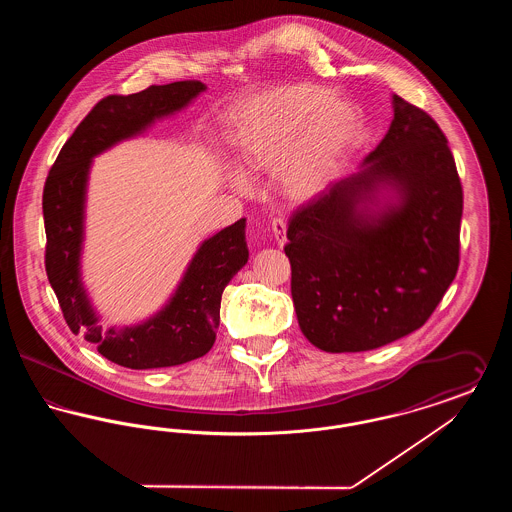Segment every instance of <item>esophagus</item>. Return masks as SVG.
Instances as JSON below:
<instances>
[{
  "label": "esophagus",
  "mask_w": 512,
  "mask_h": 512,
  "mask_svg": "<svg viewBox=\"0 0 512 512\" xmlns=\"http://www.w3.org/2000/svg\"><path fill=\"white\" fill-rule=\"evenodd\" d=\"M272 234H274V240H276V244L282 245L286 244L288 240H286V222L284 220L276 219L272 222Z\"/></svg>",
  "instance_id": "34e87169"
}]
</instances>
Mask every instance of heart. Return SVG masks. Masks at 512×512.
Returning a JSON list of instances; mask_svg holds the SVG:
<instances>
[{
  "label": "heart",
  "instance_id": "heart-1",
  "mask_svg": "<svg viewBox=\"0 0 512 512\" xmlns=\"http://www.w3.org/2000/svg\"><path fill=\"white\" fill-rule=\"evenodd\" d=\"M359 113L332 90L311 82L280 86L244 99L228 113L226 142L247 174H280V186L292 201H309L336 176L355 144ZM230 184L247 192L244 174Z\"/></svg>",
  "mask_w": 512,
  "mask_h": 512
}]
</instances>
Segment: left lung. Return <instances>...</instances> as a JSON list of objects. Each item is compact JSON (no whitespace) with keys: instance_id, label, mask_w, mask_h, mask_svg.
Returning <instances> with one entry per match:
<instances>
[{"instance_id":"obj_1","label":"left lung","mask_w":512,"mask_h":512,"mask_svg":"<svg viewBox=\"0 0 512 512\" xmlns=\"http://www.w3.org/2000/svg\"><path fill=\"white\" fill-rule=\"evenodd\" d=\"M393 121L361 171L297 209L284 247L303 336L370 351L418 330L459 268L463 188L438 122L393 94Z\"/></svg>"}]
</instances>
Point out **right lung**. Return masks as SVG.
Listing matches in <instances>:
<instances>
[{
  "instance_id": "right-lung-1",
  "label": "right lung",
  "mask_w": 512,
  "mask_h": 512,
  "mask_svg": "<svg viewBox=\"0 0 512 512\" xmlns=\"http://www.w3.org/2000/svg\"><path fill=\"white\" fill-rule=\"evenodd\" d=\"M205 90L207 86L199 80H182L149 86L130 96L101 99L61 147L44 186L46 272L63 317L73 334L84 336L105 359L126 368L184 365L213 347L222 292L249 259L245 219L197 247L180 284L159 313L134 326L105 330L80 272L92 161L122 140L144 134L155 121L182 111Z\"/></svg>"
}]
</instances>
